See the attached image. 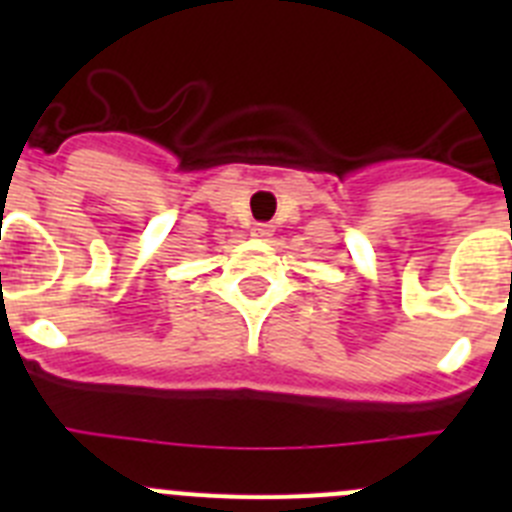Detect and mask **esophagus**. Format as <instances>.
<instances>
[{
  "instance_id": "esophagus-1",
  "label": "esophagus",
  "mask_w": 512,
  "mask_h": 512,
  "mask_svg": "<svg viewBox=\"0 0 512 512\" xmlns=\"http://www.w3.org/2000/svg\"><path fill=\"white\" fill-rule=\"evenodd\" d=\"M253 235H256V238H269V235H274V225L256 223L253 225Z\"/></svg>"
}]
</instances>
